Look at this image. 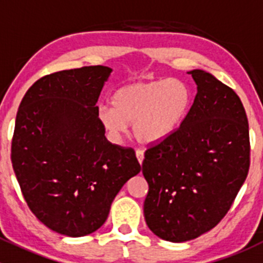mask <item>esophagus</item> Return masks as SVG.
Wrapping results in <instances>:
<instances>
[{"mask_svg":"<svg viewBox=\"0 0 263 263\" xmlns=\"http://www.w3.org/2000/svg\"><path fill=\"white\" fill-rule=\"evenodd\" d=\"M136 156H137V160H139V163L142 164V161H144V151L140 150V148H137Z\"/></svg>","mask_w":263,"mask_h":263,"instance_id":"obj_1","label":"esophagus"}]
</instances>
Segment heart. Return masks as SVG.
Returning a JSON list of instances; mask_svg holds the SVG:
<instances>
[{
    "instance_id": "1",
    "label": "heart",
    "mask_w": 263,
    "mask_h": 263,
    "mask_svg": "<svg viewBox=\"0 0 263 263\" xmlns=\"http://www.w3.org/2000/svg\"><path fill=\"white\" fill-rule=\"evenodd\" d=\"M192 104V91L181 79L129 82L117 89L111 105L98 108V119L113 140L134 123L137 139L145 144L164 140L173 134Z\"/></svg>"
}]
</instances>
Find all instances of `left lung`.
I'll list each match as a JSON object with an SVG mask.
<instances>
[{
  "mask_svg": "<svg viewBox=\"0 0 263 263\" xmlns=\"http://www.w3.org/2000/svg\"><path fill=\"white\" fill-rule=\"evenodd\" d=\"M197 94L172 135L151 142L142 174L147 227L168 242H187L216 227L232 208L251 164L248 119L239 97L202 70Z\"/></svg>",
  "mask_w": 263,
  "mask_h": 263,
  "instance_id": "obj_1",
  "label": "left lung"
}]
</instances>
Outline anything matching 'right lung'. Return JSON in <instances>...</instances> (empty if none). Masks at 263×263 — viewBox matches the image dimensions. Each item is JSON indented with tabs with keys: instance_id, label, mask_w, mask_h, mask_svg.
I'll return each mask as SVG.
<instances>
[{
	"instance_id": "1",
	"label": "right lung",
	"mask_w": 263,
	"mask_h": 263,
	"mask_svg": "<svg viewBox=\"0 0 263 263\" xmlns=\"http://www.w3.org/2000/svg\"><path fill=\"white\" fill-rule=\"evenodd\" d=\"M105 66L58 71L34 82L18 107L11 163L39 221L60 234L99 229L123 184L140 173L132 147L112 144L98 119Z\"/></svg>"
}]
</instances>
